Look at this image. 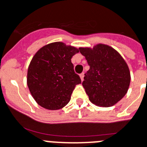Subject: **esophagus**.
<instances>
[{"label": "esophagus", "instance_id": "obj_1", "mask_svg": "<svg viewBox=\"0 0 147 147\" xmlns=\"http://www.w3.org/2000/svg\"><path fill=\"white\" fill-rule=\"evenodd\" d=\"M80 78H81V80H82V81H83V80H84V73L80 74Z\"/></svg>", "mask_w": 147, "mask_h": 147}]
</instances>
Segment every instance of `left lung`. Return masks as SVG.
<instances>
[{"label":"left lung","instance_id":"left-lung-1","mask_svg":"<svg viewBox=\"0 0 147 147\" xmlns=\"http://www.w3.org/2000/svg\"><path fill=\"white\" fill-rule=\"evenodd\" d=\"M78 49L90 66L82 85L90 102L100 107L116 104L129 88L131 73L127 63L116 50L104 44Z\"/></svg>","mask_w":147,"mask_h":147}]
</instances>
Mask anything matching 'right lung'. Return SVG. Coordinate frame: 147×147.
Here are the masks:
<instances>
[{"label": "right lung", "instance_id": "1", "mask_svg": "<svg viewBox=\"0 0 147 147\" xmlns=\"http://www.w3.org/2000/svg\"><path fill=\"white\" fill-rule=\"evenodd\" d=\"M79 52L63 42L45 45L32 57L27 72V85L34 100L43 108L57 110L69 103L71 93L81 84L71 59Z\"/></svg>", "mask_w": 147, "mask_h": 147}]
</instances>
